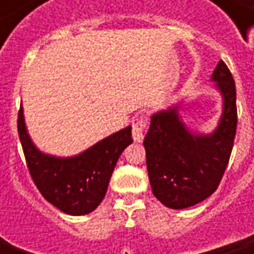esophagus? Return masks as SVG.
Masks as SVG:
<instances>
[{"label":"esophagus","mask_w":254,"mask_h":254,"mask_svg":"<svg viewBox=\"0 0 254 254\" xmlns=\"http://www.w3.org/2000/svg\"><path fill=\"white\" fill-rule=\"evenodd\" d=\"M147 127H148V122H147V119L142 117V116L135 117V119L132 120V138H134V141H142L144 132L147 130Z\"/></svg>","instance_id":"obj_1"}]
</instances>
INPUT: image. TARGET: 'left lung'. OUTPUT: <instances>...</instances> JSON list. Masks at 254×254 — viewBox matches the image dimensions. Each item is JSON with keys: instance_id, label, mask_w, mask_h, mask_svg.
Segmentation results:
<instances>
[{"instance_id": "1", "label": "left lung", "mask_w": 254, "mask_h": 254, "mask_svg": "<svg viewBox=\"0 0 254 254\" xmlns=\"http://www.w3.org/2000/svg\"><path fill=\"white\" fill-rule=\"evenodd\" d=\"M212 80L223 99V112L213 132L190 131L178 106H172L152 114L144 138L152 193L171 209L190 208L210 196L229 162L238 110L235 80L223 61L216 64Z\"/></svg>"}]
</instances>
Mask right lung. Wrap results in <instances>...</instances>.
Listing matches in <instances>:
<instances>
[{
	"instance_id": "add662e5",
	"label": "right lung",
	"mask_w": 254,
	"mask_h": 254,
	"mask_svg": "<svg viewBox=\"0 0 254 254\" xmlns=\"http://www.w3.org/2000/svg\"><path fill=\"white\" fill-rule=\"evenodd\" d=\"M18 134L36 188L49 203L73 216L90 213L100 205L119 157L132 142L128 126L74 157L44 154L26 131L22 107L18 113Z\"/></svg>"
}]
</instances>
